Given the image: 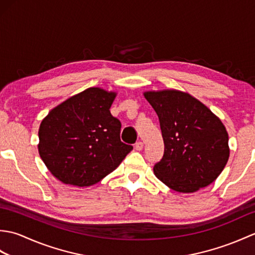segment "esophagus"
<instances>
[{
  "label": "esophagus",
  "instance_id": "esophagus-1",
  "mask_svg": "<svg viewBox=\"0 0 255 255\" xmlns=\"http://www.w3.org/2000/svg\"><path fill=\"white\" fill-rule=\"evenodd\" d=\"M143 148V142L141 141H138L136 144H134V149H136L137 151H141Z\"/></svg>",
  "mask_w": 255,
  "mask_h": 255
}]
</instances>
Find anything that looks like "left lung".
Segmentation results:
<instances>
[{"label":"left lung","mask_w":255,"mask_h":255,"mask_svg":"<svg viewBox=\"0 0 255 255\" xmlns=\"http://www.w3.org/2000/svg\"><path fill=\"white\" fill-rule=\"evenodd\" d=\"M159 117L164 154L153 172L167 187L194 193L213 183L228 162V132L223 122L191 94L177 90L147 91Z\"/></svg>","instance_id":"8db88e82"}]
</instances>
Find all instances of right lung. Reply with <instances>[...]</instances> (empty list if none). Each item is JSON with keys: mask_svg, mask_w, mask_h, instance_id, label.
I'll use <instances>...</instances> for the list:
<instances>
[{"mask_svg": "<svg viewBox=\"0 0 255 255\" xmlns=\"http://www.w3.org/2000/svg\"><path fill=\"white\" fill-rule=\"evenodd\" d=\"M116 92L89 88L42 119L38 152L47 169L68 185L88 187L122 163L131 145L121 141V122L110 108Z\"/></svg>", "mask_w": 255, "mask_h": 255, "instance_id": "obj_1", "label": "right lung"}]
</instances>
